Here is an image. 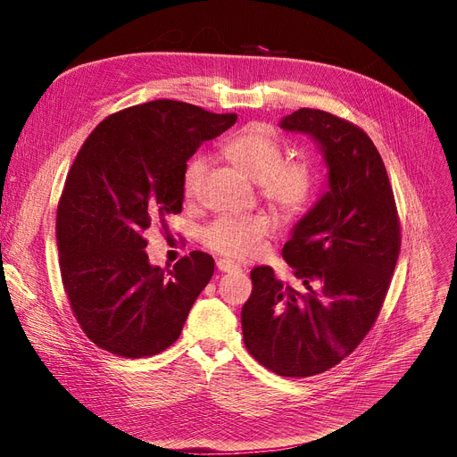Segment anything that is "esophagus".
<instances>
[{
    "label": "esophagus",
    "mask_w": 457,
    "mask_h": 457,
    "mask_svg": "<svg viewBox=\"0 0 457 457\" xmlns=\"http://www.w3.org/2000/svg\"><path fill=\"white\" fill-rule=\"evenodd\" d=\"M216 267H219L220 272H231V270H238V265L229 259H219L216 261Z\"/></svg>",
    "instance_id": "1"
}]
</instances>
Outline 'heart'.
<instances>
[{
    "label": "heart",
    "instance_id": "b5f03b06",
    "mask_svg": "<svg viewBox=\"0 0 457 457\" xmlns=\"http://www.w3.org/2000/svg\"><path fill=\"white\" fill-rule=\"evenodd\" d=\"M224 155L248 179L257 183L259 195L283 219L300 214L313 198L317 176L307 161H283V148L269 135L246 129L224 144ZM207 172L202 155L188 159L183 168L181 188L185 198H196ZM272 220L262 212L222 214L202 231L211 250L233 259H250L259 253L272 233Z\"/></svg>",
    "mask_w": 457,
    "mask_h": 457
}]
</instances>
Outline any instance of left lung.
I'll return each mask as SVG.
<instances>
[{
    "label": "left lung",
    "mask_w": 457,
    "mask_h": 457,
    "mask_svg": "<svg viewBox=\"0 0 457 457\" xmlns=\"http://www.w3.org/2000/svg\"><path fill=\"white\" fill-rule=\"evenodd\" d=\"M279 126L319 144L328 188L283 246L302 287L255 267L241 320L262 367L307 378L341 363L374 326L400 253V220L386 164L361 128L320 109H298Z\"/></svg>",
    "instance_id": "left-lung-1"
}]
</instances>
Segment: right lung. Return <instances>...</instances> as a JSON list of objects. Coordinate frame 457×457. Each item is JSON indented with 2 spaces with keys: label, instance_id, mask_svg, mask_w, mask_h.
<instances>
[{
  "label": "right lung",
  "instance_id": "1",
  "mask_svg": "<svg viewBox=\"0 0 457 457\" xmlns=\"http://www.w3.org/2000/svg\"><path fill=\"white\" fill-rule=\"evenodd\" d=\"M237 122L174 100L107 116L81 146L57 205L59 267L87 337L114 355L150 357L178 341L214 261L190 252L152 267L144 233L181 212V176L200 144Z\"/></svg>",
  "mask_w": 457,
  "mask_h": 457
}]
</instances>
